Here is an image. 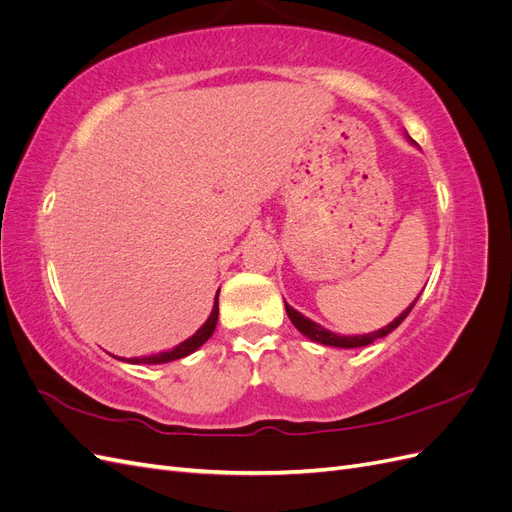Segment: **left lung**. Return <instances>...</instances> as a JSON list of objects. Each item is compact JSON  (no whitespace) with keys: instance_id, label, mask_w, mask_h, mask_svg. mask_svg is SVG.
I'll return each instance as SVG.
<instances>
[{"instance_id":"obj_1","label":"left lung","mask_w":512,"mask_h":512,"mask_svg":"<svg viewBox=\"0 0 512 512\" xmlns=\"http://www.w3.org/2000/svg\"><path fill=\"white\" fill-rule=\"evenodd\" d=\"M416 301H418V299H416ZM416 301H414V303H416ZM284 303H286V301H284ZM414 303L406 309V312H401L391 324H386V327H382V329H378V331H374V333H367V335H337V333H331V331H327L324 327H320V324H316V322H312L309 318H305L303 314H299L297 309H292L288 303H286V314H288V318L292 320L294 327H297L305 337L314 339V342H318V344H322V346L363 348V346H369L371 342H376V339L386 337L389 333H393V331L399 327V324L406 320V316L412 312Z\"/></svg>"}]
</instances>
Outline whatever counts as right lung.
<instances>
[{"label":"right lung","mask_w":512,"mask_h":512,"mask_svg":"<svg viewBox=\"0 0 512 512\" xmlns=\"http://www.w3.org/2000/svg\"><path fill=\"white\" fill-rule=\"evenodd\" d=\"M220 294V290H218ZM218 314H220V307H218V297H215V305H213V312L207 318V322L200 327L190 339H185L177 348L168 350V352H160V354H151V356H143V359H130L128 363H147V365H160V363H168V361H177L183 359V356L192 354L194 350H198L203 346L207 339L213 335L215 331V324H218Z\"/></svg>","instance_id":"obj_1"}]
</instances>
